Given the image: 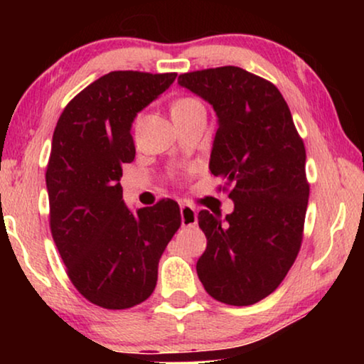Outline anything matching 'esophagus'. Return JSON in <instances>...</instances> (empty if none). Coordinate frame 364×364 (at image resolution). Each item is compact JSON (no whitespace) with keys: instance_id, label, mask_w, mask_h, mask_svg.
Listing matches in <instances>:
<instances>
[{"instance_id":"esophagus-1","label":"esophagus","mask_w":364,"mask_h":364,"mask_svg":"<svg viewBox=\"0 0 364 364\" xmlns=\"http://www.w3.org/2000/svg\"><path fill=\"white\" fill-rule=\"evenodd\" d=\"M181 222L182 227H193L197 223V210L192 205L182 203L181 205Z\"/></svg>"}]
</instances>
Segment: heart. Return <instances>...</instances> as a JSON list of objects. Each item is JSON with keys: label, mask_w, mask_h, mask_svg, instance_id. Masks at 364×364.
<instances>
[{"label": "heart", "mask_w": 364, "mask_h": 364, "mask_svg": "<svg viewBox=\"0 0 364 364\" xmlns=\"http://www.w3.org/2000/svg\"><path fill=\"white\" fill-rule=\"evenodd\" d=\"M198 106H202V104L198 102L197 99H193V97H182V99H177V101L172 104V116H177V114L188 112V111H192L193 107H198Z\"/></svg>", "instance_id": "obj_1"}]
</instances>
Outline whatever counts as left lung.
I'll list each match as a JSON object with an SVG mask.
<instances>
[{"label": "left lung", "mask_w": 364, "mask_h": 364, "mask_svg": "<svg viewBox=\"0 0 364 364\" xmlns=\"http://www.w3.org/2000/svg\"><path fill=\"white\" fill-rule=\"evenodd\" d=\"M217 114L208 168L232 186L233 212H198L197 275L215 300L247 306L277 290L300 252L310 196L306 152L282 92L237 66L178 76Z\"/></svg>", "instance_id": "1"}]
</instances>
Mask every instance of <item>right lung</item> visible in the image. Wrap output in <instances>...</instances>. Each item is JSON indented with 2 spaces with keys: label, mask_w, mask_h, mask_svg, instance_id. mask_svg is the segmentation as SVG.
Wrapping results in <instances>:
<instances>
[{
  "label": "right lung",
  "mask_w": 364,
  "mask_h": 364,
  "mask_svg": "<svg viewBox=\"0 0 364 364\" xmlns=\"http://www.w3.org/2000/svg\"><path fill=\"white\" fill-rule=\"evenodd\" d=\"M176 73L112 71L64 107L46 171L49 225L68 275L94 305L126 310L152 295L167 243L181 227L177 202L132 212L122 198V164L136 157L137 112Z\"/></svg>",
  "instance_id": "right-lung-1"
}]
</instances>
